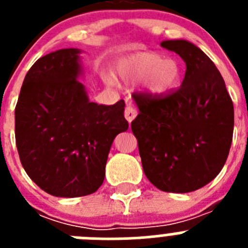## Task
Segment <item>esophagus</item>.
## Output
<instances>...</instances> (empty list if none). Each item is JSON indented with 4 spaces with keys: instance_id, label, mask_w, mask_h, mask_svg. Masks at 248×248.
<instances>
[{
    "instance_id": "1",
    "label": "esophagus",
    "mask_w": 248,
    "mask_h": 248,
    "mask_svg": "<svg viewBox=\"0 0 248 248\" xmlns=\"http://www.w3.org/2000/svg\"><path fill=\"white\" fill-rule=\"evenodd\" d=\"M138 111L135 110V108H133L130 104H128L125 107V109H124V117H125V119L128 120L129 123H131L133 120L135 119V117H137Z\"/></svg>"
}]
</instances>
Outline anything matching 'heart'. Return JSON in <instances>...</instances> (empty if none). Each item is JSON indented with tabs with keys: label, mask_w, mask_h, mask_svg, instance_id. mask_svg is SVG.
<instances>
[{
	"label": "heart",
	"mask_w": 248,
	"mask_h": 248,
	"mask_svg": "<svg viewBox=\"0 0 248 248\" xmlns=\"http://www.w3.org/2000/svg\"><path fill=\"white\" fill-rule=\"evenodd\" d=\"M120 76L128 80L143 79L144 88L151 95H163L180 79L181 69L174 58H164L155 52H139L120 65Z\"/></svg>",
	"instance_id": "b5f03b06"
}]
</instances>
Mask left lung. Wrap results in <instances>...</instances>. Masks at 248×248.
<instances>
[{
	"label": "left lung",
	"instance_id": "1",
	"mask_svg": "<svg viewBox=\"0 0 248 248\" xmlns=\"http://www.w3.org/2000/svg\"><path fill=\"white\" fill-rule=\"evenodd\" d=\"M161 46L184 59L185 77L163 95L133 94L140 113L131 131L149 181L161 191L184 194L207 185L226 163L233 104L222 76L200 48L183 39Z\"/></svg>",
	"mask_w": 248,
	"mask_h": 248
}]
</instances>
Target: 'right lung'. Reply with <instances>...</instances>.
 <instances>
[{"label": "right lung", "instance_id": "add662e5", "mask_svg": "<svg viewBox=\"0 0 248 248\" xmlns=\"http://www.w3.org/2000/svg\"><path fill=\"white\" fill-rule=\"evenodd\" d=\"M79 50L59 49L27 72L15 109L19 160L48 194L79 198L99 189L114 138L128 129L124 100L92 103L79 74Z\"/></svg>", "mask_w": 248, "mask_h": 248}]
</instances>
